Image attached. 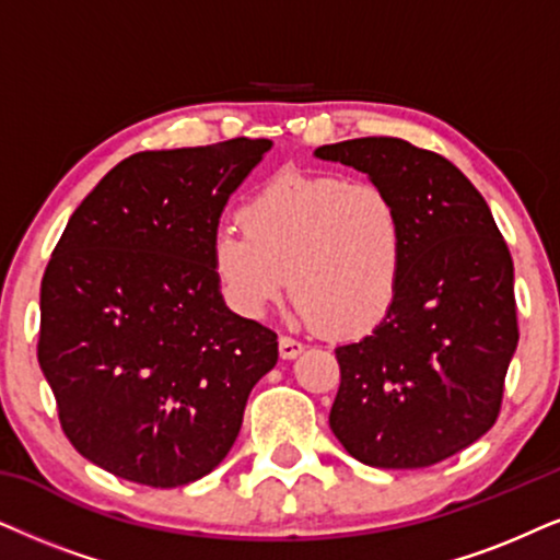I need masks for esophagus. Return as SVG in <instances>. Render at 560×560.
<instances>
[{
	"instance_id": "34e87169",
	"label": "esophagus",
	"mask_w": 560,
	"mask_h": 560,
	"mask_svg": "<svg viewBox=\"0 0 560 560\" xmlns=\"http://www.w3.org/2000/svg\"><path fill=\"white\" fill-rule=\"evenodd\" d=\"M304 351V346L296 341V338H289V336H281L279 338V353L281 359H296L300 353Z\"/></svg>"
}]
</instances>
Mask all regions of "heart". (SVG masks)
Wrapping results in <instances>:
<instances>
[{
  "label": "heart",
  "instance_id": "heart-1",
  "mask_svg": "<svg viewBox=\"0 0 560 560\" xmlns=\"http://www.w3.org/2000/svg\"><path fill=\"white\" fill-rule=\"evenodd\" d=\"M240 228L211 237V271L224 302L264 317L287 292L300 317L336 338L385 323L408 260L400 203L372 180L284 170L247 198Z\"/></svg>",
  "mask_w": 560,
  "mask_h": 560
}]
</instances>
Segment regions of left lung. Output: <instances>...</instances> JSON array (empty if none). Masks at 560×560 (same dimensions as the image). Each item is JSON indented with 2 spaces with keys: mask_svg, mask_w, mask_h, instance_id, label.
Returning <instances> with one entry per match:
<instances>
[{
  "mask_svg": "<svg viewBox=\"0 0 560 560\" xmlns=\"http://www.w3.org/2000/svg\"><path fill=\"white\" fill-rule=\"evenodd\" d=\"M395 196L408 260L385 323L338 346L330 429L372 468L442 463L499 419L516 328L514 264L476 186L442 154L393 137L317 147Z\"/></svg>",
  "mask_w": 560,
  "mask_h": 560,
  "instance_id": "obj_1",
  "label": "left lung"
}]
</instances>
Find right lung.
I'll list each match as a JSON object with an SVG mask.
<instances>
[{
    "label": "right lung",
    "instance_id": "add662e5",
    "mask_svg": "<svg viewBox=\"0 0 560 560\" xmlns=\"http://www.w3.org/2000/svg\"><path fill=\"white\" fill-rule=\"evenodd\" d=\"M268 139L137 152L92 188L40 281L38 362L72 447L152 488L228 457L276 332L224 307L211 237Z\"/></svg>",
    "mask_w": 560,
    "mask_h": 560
}]
</instances>
